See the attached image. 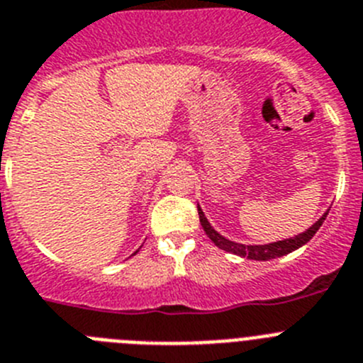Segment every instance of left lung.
I'll use <instances>...</instances> for the list:
<instances>
[{
	"label": "left lung",
	"instance_id": "1",
	"mask_svg": "<svg viewBox=\"0 0 363 363\" xmlns=\"http://www.w3.org/2000/svg\"><path fill=\"white\" fill-rule=\"evenodd\" d=\"M197 210H199V218H201L202 228H204L206 235L211 238V242H213L215 246L228 251V253L238 255V257H246V259L250 260L279 259V257H284V255L298 250V247H302L303 244H308L309 240L315 237V233L318 231V228L322 226V222L325 220V217H328L329 213V211H325V213L322 215V217H320L318 220L309 228V230H306L300 235H295V237L291 238H284V240H277V242H271V244H262V246H246V244L233 242V240H230V238L222 237L218 231L213 230V226L208 222V218L204 217V213H202V210L199 208V206H197Z\"/></svg>",
	"mask_w": 363,
	"mask_h": 363
}]
</instances>
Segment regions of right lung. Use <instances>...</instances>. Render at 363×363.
<instances>
[{
  "mask_svg": "<svg viewBox=\"0 0 363 363\" xmlns=\"http://www.w3.org/2000/svg\"><path fill=\"white\" fill-rule=\"evenodd\" d=\"M135 253H137V251H135Z\"/></svg>",
  "mask_w": 363,
  "mask_h": 363,
  "instance_id": "add662e5",
  "label": "right lung"
}]
</instances>
